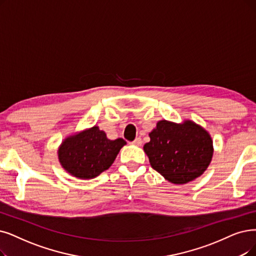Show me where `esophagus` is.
Listing matches in <instances>:
<instances>
[{"label":"esophagus","mask_w":256,"mask_h":256,"mask_svg":"<svg viewBox=\"0 0 256 256\" xmlns=\"http://www.w3.org/2000/svg\"><path fill=\"white\" fill-rule=\"evenodd\" d=\"M132 144L136 145V146H138V147H140V146H142V138H136L134 140V142H132Z\"/></svg>","instance_id":"34e87169"}]
</instances>
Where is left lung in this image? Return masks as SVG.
I'll list each match as a JSON object with an SVG mask.
<instances>
[{
  "label": "left lung",
  "mask_w": 256,
  "mask_h": 256,
  "mask_svg": "<svg viewBox=\"0 0 256 256\" xmlns=\"http://www.w3.org/2000/svg\"><path fill=\"white\" fill-rule=\"evenodd\" d=\"M144 145L151 167L168 182L185 185L200 178L213 156L209 132L191 120L174 122L162 120Z\"/></svg>",
  "instance_id": "obj_1"
}]
</instances>
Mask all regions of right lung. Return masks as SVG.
Masks as SVG:
<instances>
[{
  "label": "right lung",
  "mask_w": 256,
  "mask_h": 256,
  "mask_svg": "<svg viewBox=\"0 0 256 256\" xmlns=\"http://www.w3.org/2000/svg\"><path fill=\"white\" fill-rule=\"evenodd\" d=\"M125 145L126 142L120 138L109 140L105 132L94 125L65 138L58 146V158L70 176L91 180L110 168Z\"/></svg>",
  "instance_id": "obj_1"
}]
</instances>
